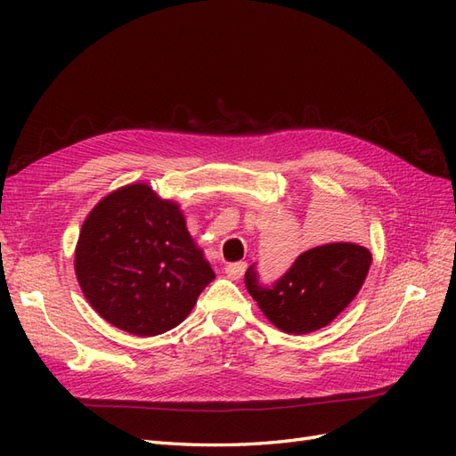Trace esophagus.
<instances>
[{
    "mask_svg": "<svg viewBox=\"0 0 456 456\" xmlns=\"http://www.w3.org/2000/svg\"><path fill=\"white\" fill-rule=\"evenodd\" d=\"M245 270H247V262H230V265H226V268H224V272H226V275L228 278H232V280H240L241 275L245 273Z\"/></svg>",
    "mask_w": 456,
    "mask_h": 456,
    "instance_id": "obj_1",
    "label": "esophagus"
}]
</instances>
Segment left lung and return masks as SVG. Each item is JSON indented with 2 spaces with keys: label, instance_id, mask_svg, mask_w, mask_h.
Masks as SVG:
<instances>
[{
  "label": "left lung",
  "instance_id": "1",
  "mask_svg": "<svg viewBox=\"0 0 456 456\" xmlns=\"http://www.w3.org/2000/svg\"><path fill=\"white\" fill-rule=\"evenodd\" d=\"M372 262L367 247L338 241L298 255L285 275L265 287L253 266L245 273L247 291L283 333L306 335L329 325L360 293Z\"/></svg>",
  "mask_w": 456,
  "mask_h": 456
}]
</instances>
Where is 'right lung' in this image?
Here are the masks:
<instances>
[{
    "label": "right lung",
    "instance_id": "1",
    "mask_svg": "<svg viewBox=\"0 0 456 456\" xmlns=\"http://www.w3.org/2000/svg\"><path fill=\"white\" fill-rule=\"evenodd\" d=\"M74 270L93 310L136 337L183 323L215 280L181 205L146 183L121 186L93 207L79 232Z\"/></svg>",
    "mask_w": 456,
    "mask_h": 456
}]
</instances>
